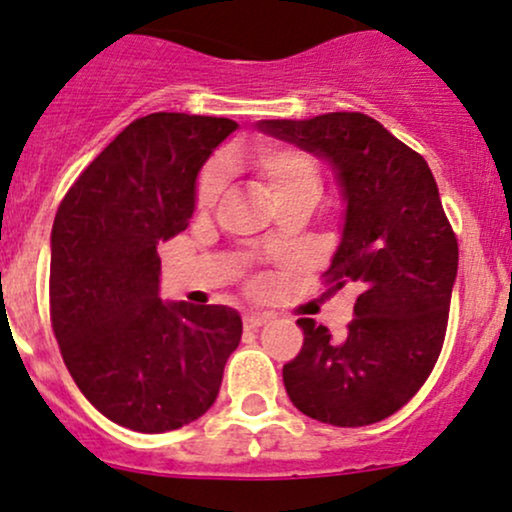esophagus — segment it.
<instances>
[{
    "mask_svg": "<svg viewBox=\"0 0 512 512\" xmlns=\"http://www.w3.org/2000/svg\"><path fill=\"white\" fill-rule=\"evenodd\" d=\"M268 321H271V314H266V312H246L244 314L246 329H258V326L268 324Z\"/></svg>",
    "mask_w": 512,
    "mask_h": 512,
    "instance_id": "esophagus-1",
    "label": "esophagus"
}]
</instances>
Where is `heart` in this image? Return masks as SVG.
Wrapping results in <instances>:
<instances>
[{"label": "heart", "instance_id": "heart-1", "mask_svg": "<svg viewBox=\"0 0 512 512\" xmlns=\"http://www.w3.org/2000/svg\"><path fill=\"white\" fill-rule=\"evenodd\" d=\"M232 169H249L266 183L275 203L300 198V195H319V171L312 157L300 149L283 145H261L249 152H239L227 159ZM222 176L217 166H210L198 183V205L208 208L217 198Z\"/></svg>", "mask_w": 512, "mask_h": 512}]
</instances>
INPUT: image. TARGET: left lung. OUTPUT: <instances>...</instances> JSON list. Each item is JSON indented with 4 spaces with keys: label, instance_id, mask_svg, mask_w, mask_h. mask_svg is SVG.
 <instances>
[{
    "label": "left lung",
    "instance_id": "8db88e82",
    "mask_svg": "<svg viewBox=\"0 0 512 512\" xmlns=\"http://www.w3.org/2000/svg\"><path fill=\"white\" fill-rule=\"evenodd\" d=\"M258 130L331 164L346 217L324 275L331 290L360 292L343 336L297 319L304 343L283 365L287 396L314 421L370 426L423 387L445 341L459 251L438 183L421 154L365 113L258 120Z\"/></svg>",
    "mask_w": 512,
    "mask_h": 512
}]
</instances>
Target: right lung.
<instances>
[{
	"label": "right lung",
	"mask_w": 512,
	"mask_h": 512,
	"mask_svg": "<svg viewBox=\"0 0 512 512\" xmlns=\"http://www.w3.org/2000/svg\"><path fill=\"white\" fill-rule=\"evenodd\" d=\"M229 118L149 113L82 171L50 234V321L94 409L137 433H166L215 404L241 341L237 309L162 302L159 241L188 227L195 183Z\"/></svg>",
	"instance_id": "add662e5"
}]
</instances>
